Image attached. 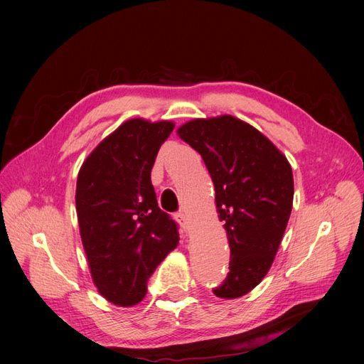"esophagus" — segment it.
Masks as SVG:
<instances>
[{
  "instance_id": "34e87169",
  "label": "esophagus",
  "mask_w": 364,
  "mask_h": 364,
  "mask_svg": "<svg viewBox=\"0 0 364 364\" xmlns=\"http://www.w3.org/2000/svg\"><path fill=\"white\" fill-rule=\"evenodd\" d=\"M176 218H178V222L181 223V226L186 230V232H190V229H191V222H190L188 215H186L185 213H179L178 215H176Z\"/></svg>"
}]
</instances>
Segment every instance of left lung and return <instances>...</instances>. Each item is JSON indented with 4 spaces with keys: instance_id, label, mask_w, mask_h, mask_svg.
<instances>
[{
    "instance_id": "obj_1",
    "label": "left lung",
    "mask_w": 364,
    "mask_h": 364,
    "mask_svg": "<svg viewBox=\"0 0 364 364\" xmlns=\"http://www.w3.org/2000/svg\"><path fill=\"white\" fill-rule=\"evenodd\" d=\"M178 135L205 161L229 241V273L214 294L237 299L257 287L277 257L293 208L291 165L258 129L232 115L194 118Z\"/></svg>"
}]
</instances>
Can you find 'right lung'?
Segmentation results:
<instances>
[{
	"mask_svg": "<svg viewBox=\"0 0 364 364\" xmlns=\"http://www.w3.org/2000/svg\"><path fill=\"white\" fill-rule=\"evenodd\" d=\"M173 121H124L85 159L77 176L75 209L87 266L106 301L134 306L147 279L178 247V226L161 211L151 168Z\"/></svg>",
	"mask_w": 364,
	"mask_h": 364,
	"instance_id": "obj_1",
	"label": "right lung"
}]
</instances>
